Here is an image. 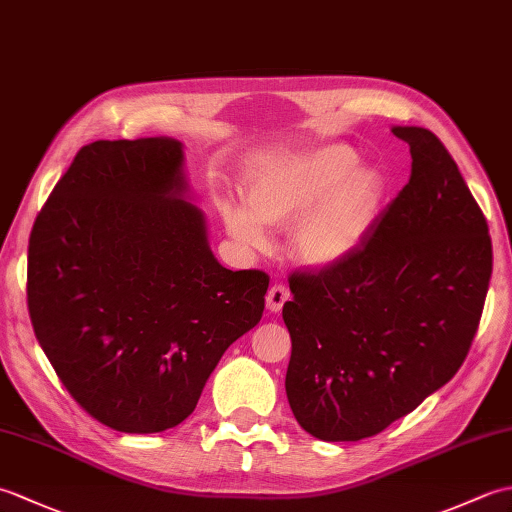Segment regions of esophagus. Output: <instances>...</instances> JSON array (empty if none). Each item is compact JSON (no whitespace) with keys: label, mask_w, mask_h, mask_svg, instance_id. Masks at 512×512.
I'll list each match as a JSON object with an SVG mask.
<instances>
[{"label":"esophagus","mask_w":512,"mask_h":512,"mask_svg":"<svg viewBox=\"0 0 512 512\" xmlns=\"http://www.w3.org/2000/svg\"><path fill=\"white\" fill-rule=\"evenodd\" d=\"M290 299V290L286 288V286H281V284H275L273 288L268 290V295H266V308L270 310V312H281V308H284V303Z\"/></svg>","instance_id":"esophagus-1"}]
</instances>
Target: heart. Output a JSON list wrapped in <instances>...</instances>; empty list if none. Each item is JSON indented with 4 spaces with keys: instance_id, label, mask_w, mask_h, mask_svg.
Returning a JSON list of instances; mask_svg holds the SVG:
<instances>
[{
    "instance_id": "heart-1",
    "label": "heart",
    "mask_w": 512,
    "mask_h": 512,
    "mask_svg": "<svg viewBox=\"0 0 512 512\" xmlns=\"http://www.w3.org/2000/svg\"><path fill=\"white\" fill-rule=\"evenodd\" d=\"M380 171L358 165L343 143L288 151L262 162L246 180L244 204L226 200L228 233L250 250H266V226L288 228L290 248L301 264L334 268L350 259L372 233L383 204Z\"/></svg>"
}]
</instances>
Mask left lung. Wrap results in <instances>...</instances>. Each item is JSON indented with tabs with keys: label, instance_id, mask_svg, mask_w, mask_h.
<instances>
[{
	"label": "left lung",
	"instance_id": "1",
	"mask_svg": "<svg viewBox=\"0 0 512 512\" xmlns=\"http://www.w3.org/2000/svg\"><path fill=\"white\" fill-rule=\"evenodd\" d=\"M411 178L356 253L290 277L286 394L325 442L372 438L438 391L480 325L493 246L455 160L424 127H391Z\"/></svg>",
	"mask_w": 512,
	"mask_h": 512
}]
</instances>
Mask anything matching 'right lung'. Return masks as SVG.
Returning <instances> with one entry per match:
<instances>
[{
  "instance_id": "right-lung-1",
  "label": "right lung",
  "mask_w": 512,
  "mask_h": 512,
  "mask_svg": "<svg viewBox=\"0 0 512 512\" xmlns=\"http://www.w3.org/2000/svg\"><path fill=\"white\" fill-rule=\"evenodd\" d=\"M189 200L180 140H96L32 226L37 341L70 396L116 431L187 420L222 354L262 319L268 275L217 262Z\"/></svg>"
}]
</instances>
